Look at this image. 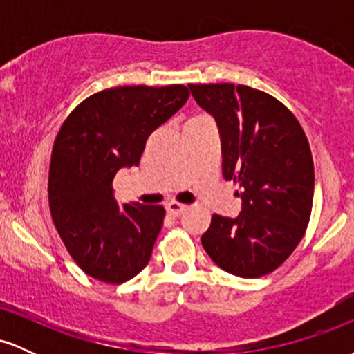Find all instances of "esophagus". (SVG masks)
Masks as SVG:
<instances>
[{
    "instance_id": "1",
    "label": "esophagus",
    "mask_w": 354,
    "mask_h": 354,
    "mask_svg": "<svg viewBox=\"0 0 354 354\" xmlns=\"http://www.w3.org/2000/svg\"><path fill=\"white\" fill-rule=\"evenodd\" d=\"M186 208H188V206L181 205V203L178 201H171L166 205V211H168L169 214H173V216H180L183 211H186Z\"/></svg>"
}]
</instances>
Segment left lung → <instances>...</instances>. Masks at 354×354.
<instances>
[{"label":"left lung","mask_w":354,"mask_h":354,"mask_svg":"<svg viewBox=\"0 0 354 354\" xmlns=\"http://www.w3.org/2000/svg\"><path fill=\"white\" fill-rule=\"evenodd\" d=\"M216 121L223 174L239 183L236 218L213 214L203 248L239 278L274 271L301 241L310 221L315 168L301 124L273 96L245 84H188Z\"/></svg>","instance_id":"left-lung-1"}]
</instances>
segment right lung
Masks as SVG:
<instances>
[{"label": "right lung", "instance_id": "1", "mask_svg": "<svg viewBox=\"0 0 354 354\" xmlns=\"http://www.w3.org/2000/svg\"><path fill=\"white\" fill-rule=\"evenodd\" d=\"M188 98L183 84L104 89L61 126L48 180L50 209L68 253L91 278L120 284L148 265L165 208L120 206L113 180L120 169L140 165L148 136Z\"/></svg>", "mask_w": 354, "mask_h": 354}]
</instances>
